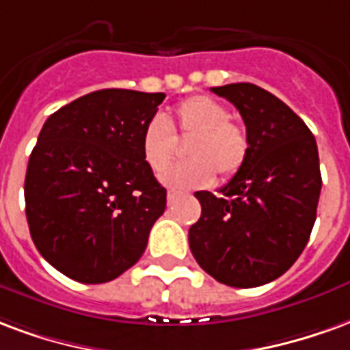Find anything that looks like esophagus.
Here are the masks:
<instances>
[{
    "label": "esophagus",
    "instance_id": "esophagus-1",
    "mask_svg": "<svg viewBox=\"0 0 350 350\" xmlns=\"http://www.w3.org/2000/svg\"><path fill=\"white\" fill-rule=\"evenodd\" d=\"M177 196H178V192H175V190H167V201H170V203H172V201L175 200Z\"/></svg>",
    "mask_w": 350,
    "mask_h": 350
}]
</instances>
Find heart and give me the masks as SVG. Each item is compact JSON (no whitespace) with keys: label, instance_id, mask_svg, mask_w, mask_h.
<instances>
[{"label":"heart","instance_id":"b5f03b06","mask_svg":"<svg viewBox=\"0 0 350 350\" xmlns=\"http://www.w3.org/2000/svg\"><path fill=\"white\" fill-rule=\"evenodd\" d=\"M226 104L208 94L188 96L175 108V121L152 116L145 122L139 145L145 164L162 172L177 152V137L192 136L186 145L188 160L167 167L162 183L172 188H201L216 177H231L241 170L250 150V139L242 124L229 119Z\"/></svg>","mask_w":350,"mask_h":350}]
</instances>
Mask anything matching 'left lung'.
<instances>
[{
    "label": "left lung",
    "instance_id": "obj_1",
    "mask_svg": "<svg viewBox=\"0 0 350 350\" xmlns=\"http://www.w3.org/2000/svg\"><path fill=\"white\" fill-rule=\"evenodd\" d=\"M211 91L239 109L250 150L221 196L196 192L201 218L188 242L216 282L259 287L287 272L310 241L323 185L317 144L287 104L254 83Z\"/></svg>",
    "mask_w": 350,
    "mask_h": 350
}]
</instances>
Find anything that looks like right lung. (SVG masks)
<instances>
[{
    "instance_id": "right-lung-1",
    "label": "right lung",
    "mask_w": 350,
    "mask_h": 350,
    "mask_svg": "<svg viewBox=\"0 0 350 350\" xmlns=\"http://www.w3.org/2000/svg\"><path fill=\"white\" fill-rule=\"evenodd\" d=\"M164 98L102 89L46 119L25 173V216L40 256L70 280L111 282L144 256L165 188L139 134Z\"/></svg>"
}]
</instances>
